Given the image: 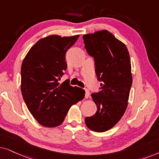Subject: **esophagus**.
I'll list each match as a JSON object with an SVG mask.
<instances>
[{"label": "esophagus", "mask_w": 159, "mask_h": 159, "mask_svg": "<svg viewBox=\"0 0 159 159\" xmlns=\"http://www.w3.org/2000/svg\"><path fill=\"white\" fill-rule=\"evenodd\" d=\"M85 92H86V94H85V97L86 98H88L89 97V95H90V92H89V91L88 89H85Z\"/></svg>", "instance_id": "obj_1"}]
</instances>
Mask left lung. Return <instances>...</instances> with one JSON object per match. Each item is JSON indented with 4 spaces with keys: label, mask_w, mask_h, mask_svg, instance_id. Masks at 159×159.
Returning <instances> with one entry per match:
<instances>
[{
    "label": "left lung",
    "mask_w": 159,
    "mask_h": 159,
    "mask_svg": "<svg viewBox=\"0 0 159 159\" xmlns=\"http://www.w3.org/2000/svg\"><path fill=\"white\" fill-rule=\"evenodd\" d=\"M83 39L101 81L100 91L91 95L97 111L85 123L91 130L104 132L119 121L127 107L132 84L129 54L125 44L105 30L84 35Z\"/></svg>",
    "instance_id": "left-lung-1"
}]
</instances>
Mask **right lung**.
I'll list each match as a JSON object with an SVG mask.
<instances>
[{
  "label": "right lung",
  "mask_w": 159,
  "mask_h": 159,
  "mask_svg": "<svg viewBox=\"0 0 159 159\" xmlns=\"http://www.w3.org/2000/svg\"><path fill=\"white\" fill-rule=\"evenodd\" d=\"M79 35H52L31 47L21 67V92L29 111L40 124L56 127L69 109L82 100L85 91L71 86L69 80L59 83L67 69L65 54Z\"/></svg>",
  "instance_id": "obj_1"
}]
</instances>
